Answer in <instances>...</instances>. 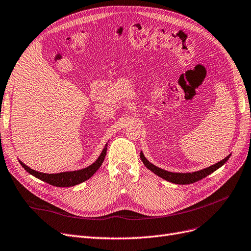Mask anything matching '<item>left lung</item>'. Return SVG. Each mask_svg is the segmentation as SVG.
<instances>
[{
  "instance_id": "obj_1",
  "label": "left lung",
  "mask_w": 251,
  "mask_h": 251,
  "mask_svg": "<svg viewBox=\"0 0 251 251\" xmlns=\"http://www.w3.org/2000/svg\"><path fill=\"white\" fill-rule=\"evenodd\" d=\"M141 159L143 160L144 165L146 166L150 171H152L154 174H156L157 176L161 177V178H164L170 182L172 183H176V184H189V183H193V182H196L198 180H201L202 178H204L207 175L212 174L213 172H215L217 169H219L221 166H223L226 161L228 160L229 156H226L224 159H222L219 163H217L211 167H208L206 169L203 170H200V171L197 172H193V173H172V172H168L166 170H163L160 168L155 167L154 165H152L151 163L146 159V157L144 156L143 153L141 152Z\"/></svg>"
}]
</instances>
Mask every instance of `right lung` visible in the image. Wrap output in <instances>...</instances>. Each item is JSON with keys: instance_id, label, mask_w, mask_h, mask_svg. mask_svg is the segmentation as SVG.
<instances>
[{"instance_id": "1", "label": "right lung", "mask_w": 251, "mask_h": 251, "mask_svg": "<svg viewBox=\"0 0 251 251\" xmlns=\"http://www.w3.org/2000/svg\"><path fill=\"white\" fill-rule=\"evenodd\" d=\"M106 147H107V145L103 149V151L100 154V156L98 157V159H97L93 165L88 166L85 169L78 170V171L62 172V173H57V174H47V173L37 172V171H35V170L30 169L28 166H26L25 164L22 163V161H20V164L31 175L35 176L36 178L43 180L47 183L55 185V187H59V188L73 187V185L79 184V183H81V182L87 180L88 178H91V177L97 172V170H98L101 167L105 155H106V150H107Z\"/></svg>"}]
</instances>
